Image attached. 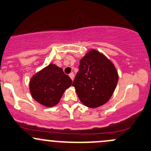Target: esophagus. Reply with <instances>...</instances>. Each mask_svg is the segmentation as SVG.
Returning a JSON list of instances; mask_svg holds the SVG:
<instances>
[{
	"label": "esophagus",
	"mask_w": 151,
	"mask_h": 151,
	"mask_svg": "<svg viewBox=\"0 0 151 151\" xmlns=\"http://www.w3.org/2000/svg\"><path fill=\"white\" fill-rule=\"evenodd\" d=\"M69 77H70V78L71 80H74V74H73V73H71V74H69Z\"/></svg>",
	"instance_id": "1"
}]
</instances>
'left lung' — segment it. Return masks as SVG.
Masks as SVG:
<instances>
[{"label": "left lung", "mask_w": 151, "mask_h": 151, "mask_svg": "<svg viewBox=\"0 0 151 151\" xmlns=\"http://www.w3.org/2000/svg\"><path fill=\"white\" fill-rule=\"evenodd\" d=\"M118 80L114 63L102 53L91 49L80 59L72 86L82 104L96 109L111 98Z\"/></svg>", "instance_id": "8db88e82"}]
</instances>
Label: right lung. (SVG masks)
<instances>
[{"label": "right lung", "instance_id": "obj_1", "mask_svg": "<svg viewBox=\"0 0 151 151\" xmlns=\"http://www.w3.org/2000/svg\"><path fill=\"white\" fill-rule=\"evenodd\" d=\"M71 83V78L64 74L62 68L50 63L31 77L29 88L37 102L46 107H53L59 103Z\"/></svg>", "mask_w": 151, "mask_h": 151}]
</instances>
